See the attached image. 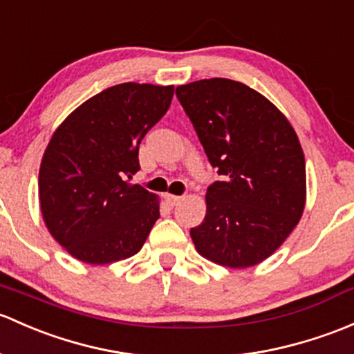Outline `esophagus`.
Segmentation results:
<instances>
[{"instance_id": "34e87169", "label": "esophagus", "mask_w": 354, "mask_h": 354, "mask_svg": "<svg viewBox=\"0 0 354 354\" xmlns=\"http://www.w3.org/2000/svg\"><path fill=\"white\" fill-rule=\"evenodd\" d=\"M181 200H183V196H178V195H166V202H167V205H169V207L178 205V203H180Z\"/></svg>"}]
</instances>
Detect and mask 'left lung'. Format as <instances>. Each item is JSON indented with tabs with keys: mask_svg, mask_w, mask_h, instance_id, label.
Segmentation results:
<instances>
[{
	"mask_svg": "<svg viewBox=\"0 0 354 354\" xmlns=\"http://www.w3.org/2000/svg\"><path fill=\"white\" fill-rule=\"evenodd\" d=\"M212 167L207 214L189 230L217 265L254 266L273 254L305 207V159L285 115L263 95L225 77L176 88Z\"/></svg>",
	"mask_w": 354,
	"mask_h": 354,
	"instance_id": "left-lung-1",
	"label": "left lung"
}]
</instances>
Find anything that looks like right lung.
<instances>
[{"instance_id":"add662e5","label":"right lung","mask_w":354,"mask_h":354,"mask_svg":"<svg viewBox=\"0 0 354 354\" xmlns=\"http://www.w3.org/2000/svg\"><path fill=\"white\" fill-rule=\"evenodd\" d=\"M173 86L122 83L84 102L52 136L39 173L47 229L71 256L106 265L137 254L159 218L158 196L130 185L139 146Z\"/></svg>"}]
</instances>
